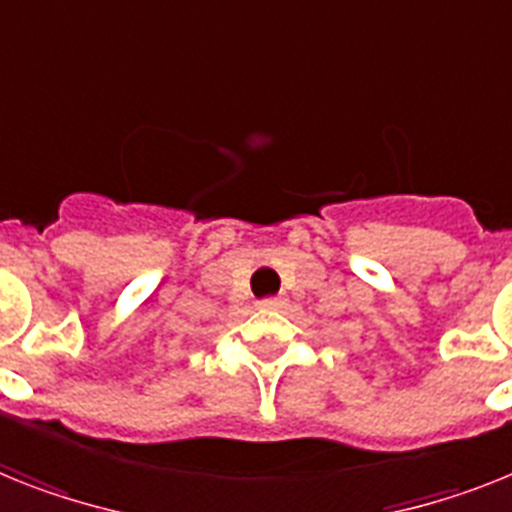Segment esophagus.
Wrapping results in <instances>:
<instances>
[{"label": "esophagus", "instance_id": "1", "mask_svg": "<svg viewBox=\"0 0 512 512\" xmlns=\"http://www.w3.org/2000/svg\"><path fill=\"white\" fill-rule=\"evenodd\" d=\"M283 304H286V299H281V296H268V299H263V302H260V307H263V309H281Z\"/></svg>", "mask_w": 512, "mask_h": 512}]
</instances>
